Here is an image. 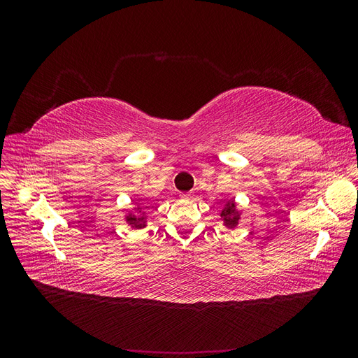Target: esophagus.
<instances>
[{
    "mask_svg": "<svg viewBox=\"0 0 358 358\" xmlns=\"http://www.w3.org/2000/svg\"><path fill=\"white\" fill-rule=\"evenodd\" d=\"M180 199L182 200H191L192 199V194L191 192H182L180 194Z\"/></svg>",
    "mask_w": 358,
    "mask_h": 358,
    "instance_id": "1",
    "label": "esophagus"
}]
</instances>
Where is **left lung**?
I'll return each instance as SVG.
<instances>
[{
    "instance_id": "obj_1",
    "label": "left lung",
    "mask_w": 358,
    "mask_h": 358,
    "mask_svg": "<svg viewBox=\"0 0 358 358\" xmlns=\"http://www.w3.org/2000/svg\"><path fill=\"white\" fill-rule=\"evenodd\" d=\"M221 218L224 220V224L229 227V229H234V227L239 224L241 220V212L236 209L234 200H229L221 210Z\"/></svg>"
}]
</instances>
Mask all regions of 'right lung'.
I'll return each mask as SVG.
<instances>
[{
    "label": "right lung",
    "instance_id": "1",
    "mask_svg": "<svg viewBox=\"0 0 358 358\" xmlns=\"http://www.w3.org/2000/svg\"><path fill=\"white\" fill-rule=\"evenodd\" d=\"M136 204H138L137 209H134V210H136L134 215H127V222H128L129 225H131L133 229H143V227L146 225V216L142 215L143 204L140 203V201H137ZM138 213H141L140 215H138Z\"/></svg>",
    "mask_w": 358,
    "mask_h": 358
}]
</instances>
